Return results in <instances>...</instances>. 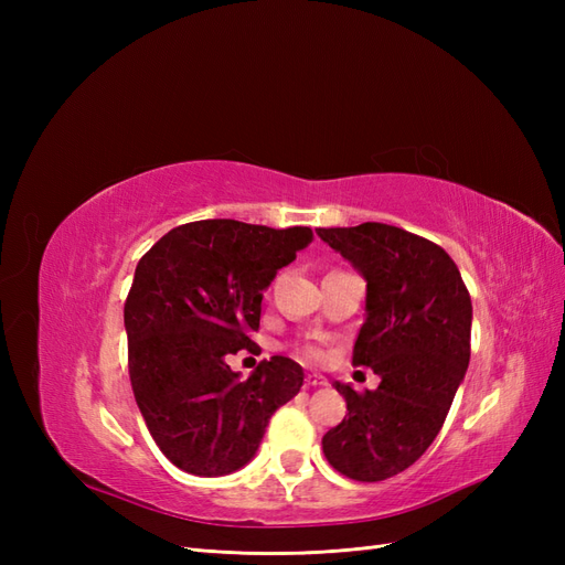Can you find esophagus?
Here are the masks:
<instances>
[{"mask_svg": "<svg viewBox=\"0 0 565 565\" xmlns=\"http://www.w3.org/2000/svg\"><path fill=\"white\" fill-rule=\"evenodd\" d=\"M306 386H328V380L320 377V374H309V377H306Z\"/></svg>", "mask_w": 565, "mask_h": 565, "instance_id": "esophagus-1", "label": "esophagus"}]
</instances>
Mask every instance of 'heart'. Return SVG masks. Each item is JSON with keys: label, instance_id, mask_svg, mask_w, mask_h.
Segmentation results:
<instances>
[{"label": "heart", "instance_id": "heart-1", "mask_svg": "<svg viewBox=\"0 0 565 565\" xmlns=\"http://www.w3.org/2000/svg\"><path fill=\"white\" fill-rule=\"evenodd\" d=\"M301 355L306 358V361H320V358H322V351L318 349V347H306L303 351H301Z\"/></svg>", "mask_w": 565, "mask_h": 565}]
</instances>
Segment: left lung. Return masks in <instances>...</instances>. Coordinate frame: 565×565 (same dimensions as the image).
<instances>
[{"instance_id": "8db88e82", "label": "left lung", "mask_w": 565, "mask_h": 565, "mask_svg": "<svg viewBox=\"0 0 565 565\" xmlns=\"http://www.w3.org/2000/svg\"><path fill=\"white\" fill-rule=\"evenodd\" d=\"M316 233L367 282L353 365L382 377L365 393L334 382L349 417L322 436V452L353 481H386L431 446L465 382L471 297L448 252L419 235L377 221Z\"/></svg>"}]
</instances>
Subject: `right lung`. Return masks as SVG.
<instances>
[{"label": "right lung", "mask_w": 565, "mask_h": 565, "mask_svg": "<svg viewBox=\"0 0 565 565\" xmlns=\"http://www.w3.org/2000/svg\"><path fill=\"white\" fill-rule=\"evenodd\" d=\"M311 228L233 218L172 228L136 266L125 303L129 377L152 440L181 471L214 478L249 465L270 415L292 401L303 370L273 355L243 382L228 355L256 351L262 299Z\"/></svg>", "instance_id": "obj_1"}]
</instances>
